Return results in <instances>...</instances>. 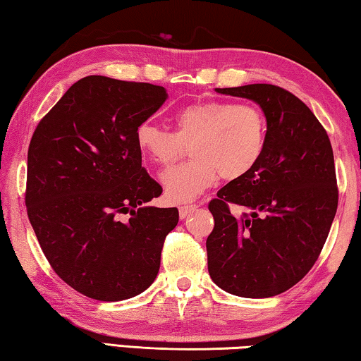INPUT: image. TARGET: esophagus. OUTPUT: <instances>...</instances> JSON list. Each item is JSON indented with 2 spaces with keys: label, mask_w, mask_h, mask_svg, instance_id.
<instances>
[{
  "label": "esophagus",
  "mask_w": 361,
  "mask_h": 361,
  "mask_svg": "<svg viewBox=\"0 0 361 361\" xmlns=\"http://www.w3.org/2000/svg\"><path fill=\"white\" fill-rule=\"evenodd\" d=\"M195 209H197V205H181L180 207V218L181 219L188 218Z\"/></svg>",
  "instance_id": "esophagus-1"
}]
</instances>
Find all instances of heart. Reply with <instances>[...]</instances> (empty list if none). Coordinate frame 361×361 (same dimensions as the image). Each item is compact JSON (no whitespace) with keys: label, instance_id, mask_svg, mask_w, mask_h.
<instances>
[{"label":"heart","instance_id":"heart-1","mask_svg":"<svg viewBox=\"0 0 361 361\" xmlns=\"http://www.w3.org/2000/svg\"><path fill=\"white\" fill-rule=\"evenodd\" d=\"M172 124L170 132L143 122L135 138L140 152L164 169L191 146L192 161L161 176L167 199L176 204L197 199L219 176L231 181L243 178L264 154L267 122L261 109L248 103H191L173 114Z\"/></svg>","mask_w":361,"mask_h":361}]
</instances>
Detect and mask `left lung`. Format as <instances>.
I'll use <instances>...</instances> for the list:
<instances>
[{
    "label": "left lung",
    "instance_id": "1",
    "mask_svg": "<svg viewBox=\"0 0 361 361\" xmlns=\"http://www.w3.org/2000/svg\"><path fill=\"white\" fill-rule=\"evenodd\" d=\"M255 102L264 113L261 161L218 191L209 209V274L242 298H271L296 285L315 264L338 209L333 148L305 103L272 84L215 89ZM231 204L247 212L234 216Z\"/></svg>",
    "mask_w": 361,
    "mask_h": 361
}]
</instances>
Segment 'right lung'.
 Returning a JSON list of instances; mask_svg holds the SVG:
<instances>
[{"mask_svg":"<svg viewBox=\"0 0 361 361\" xmlns=\"http://www.w3.org/2000/svg\"><path fill=\"white\" fill-rule=\"evenodd\" d=\"M167 97L162 85L85 76L33 133L28 219L57 276L84 296L124 301L157 277L178 210L145 205L162 188L142 167L135 133Z\"/></svg>","mask_w":361,"mask_h":361,"instance_id":"obj_1","label":"right lung"}]
</instances>
